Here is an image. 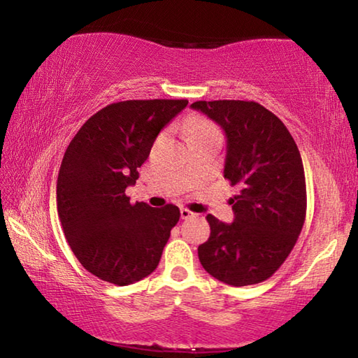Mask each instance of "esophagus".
Wrapping results in <instances>:
<instances>
[{"instance_id": "1", "label": "esophagus", "mask_w": 358, "mask_h": 358, "mask_svg": "<svg viewBox=\"0 0 358 358\" xmlns=\"http://www.w3.org/2000/svg\"><path fill=\"white\" fill-rule=\"evenodd\" d=\"M180 215H181V220H187V217L194 216L192 211L187 210V208H181V210H180Z\"/></svg>"}]
</instances>
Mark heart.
<instances>
[{
    "label": "heart",
    "instance_id": "obj_1",
    "mask_svg": "<svg viewBox=\"0 0 358 358\" xmlns=\"http://www.w3.org/2000/svg\"><path fill=\"white\" fill-rule=\"evenodd\" d=\"M210 132H215V134H217V129L210 123L208 120H205L202 117H192L189 120V126H187V134L189 136L210 134Z\"/></svg>",
    "mask_w": 358,
    "mask_h": 358
}]
</instances>
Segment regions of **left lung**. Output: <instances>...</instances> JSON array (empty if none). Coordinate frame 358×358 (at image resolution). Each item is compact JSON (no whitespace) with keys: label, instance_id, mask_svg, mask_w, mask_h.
Returning <instances> with one entry per match:
<instances>
[{"label":"left lung","instance_id":"1","mask_svg":"<svg viewBox=\"0 0 358 358\" xmlns=\"http://www.w3.org/2000/svg\"><path fill=\"white\" fill-rule=\"evenodd\" d=\"M192 108L226 132L224 178L238 185L230 199L235 220L213 215L199 246L205 271L230 286L257 284L275 273L299 240L306 217V181L300 151L282 121L254 101H197Z\"/></svg>","mask_w":358,"mask_h":358}]
</instances>
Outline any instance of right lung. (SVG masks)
Masks as SVG:
<instances>
[{"mask_svg":"<svg viewBox=\"0 0 358 358\" xmlns=\"http://www.w3.org/2000/svg\"><path fill=\"white\" fill-rule=\"evenodd\" d=\"M186 106V99L113 102L85 121L66 148L58 217L78 262L102 281L128 286L159 264L180 210L131 203L126 187L136 183L159 131Z\"/></svg>","mask_w":358,"mask_h":358,"instance_id":"right-lung-1","label":"right lung"}]
</instances>
